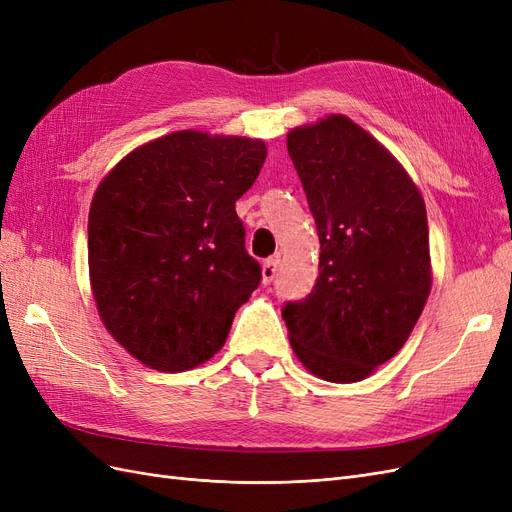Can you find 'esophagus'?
I'll list each match as a JSON object with an SVG mask.
<instances>
[{"mask_svg": "<svg viewBox=\"0 0 512 512\" xmlns=\"http://www.w3.org/2000/svg\"><path fill=\"white\" fill-rule=\"evenodd\" d=\"M277 269H280V256H273L262 262V282L271 284L275 280Z\"/></svg>", "mask_w": 512, "mask_h": 512, "instance_id": "obj_1", "label": "esophagus"}]
</instances>
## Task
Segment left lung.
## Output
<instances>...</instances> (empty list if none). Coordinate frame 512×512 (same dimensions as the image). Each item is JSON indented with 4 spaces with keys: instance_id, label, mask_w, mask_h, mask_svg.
I'll use <instances>...</instances> for the list:
<instances>
[{
    "instance_id": "8db88e82",
    "label": "left lung",
    "mask_w": 512,
    "mask_h": 512,
    "mask_svg": "<svg viewBox=\"0 0 512 512\" xmlns=\"http://www.w3.org/2000/svg\"><path fill=\"white\" fill-rule=\"evenodd\" d=\"M320 239L318 280L282 309L314 376L359 382L406 344L431 290L425 200L374 136L344 115L288 132Z\"/></svg>"
}]
</instances>
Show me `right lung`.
I'll use <instances>...</instances> for the list:
<instances>
[{
    "instance_id": "obj_1",
    "label": "right lung",
    "mask_w": 512,
    "mask_h": 512,
    "mask_svg": "<svg viewBox=\"0 0 512 512\" xmlns=\"http://www.w3.org/2000/svg\"><path fill=\"white\" fill-rule=\"evenodd\" d=\"M267 158L258 138L181 130L128 153L91 200L89 280L134 359L185 371L224 346L262 275L235 211Z\"/></svg>"
}]
</instances>
